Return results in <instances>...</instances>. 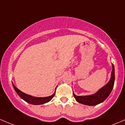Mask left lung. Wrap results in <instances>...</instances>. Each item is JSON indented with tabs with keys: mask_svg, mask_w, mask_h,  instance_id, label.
<instances>
[{
	"mask_svg": "<svg viewBox=\"0 0 125 125\" xmlns=\"http://www.w3.org/2000/svg\"><path fill=\"white\" fill-rule=\"evenodd\" d=\"M112 66H113V69H112L110 81L94 94L82 96H76L73 93V96L76 101L80 104L89 105V106L96 105L105 101L110 94L114 87V81H115V72H114V65L112 64Z\"/></svg>",
	"mask_w": 125,
	"mask_h": 125,
	"instance_id": "1",
	"label": "left lung"
}]
</instances>
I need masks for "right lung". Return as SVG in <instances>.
I'll list each match as a JSON object with an SVG mask.
<instances>
[{
	"label": "right lung",
	"mask_w": 125,
	"mask_h": 125,
	"mask_svg": "<svg viewBox=\"0 0 125 125\" xmlns=\"http://www.w3.org/2000/svg\"><path fill=\"white\" fill-rule=\"evenodd\" d=\"M12 85H13L15 91H16L17 94L19 95V96H20L22 99H23L24 101L29 103V104H32V105H42V104H46V103L48 102L51 101V100L54 97V96H55V93H54V94H53L52 96H48V97H34V96H31V95L27 94H25L24 93L21 91L20 90H19L16 87H15L12 82Z\"/></svg>",
	"instance_id": "add662e5"
}]
</instances>
